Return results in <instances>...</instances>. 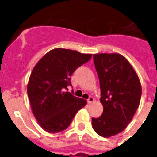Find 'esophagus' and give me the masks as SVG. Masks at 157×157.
Segmentation results:
<instances>
[{
	"mask_svg": "<svg viewBox=\"0 0 157 157\" xmlns=\"http://www.w3.org/2000/svg\"><path fill=\"white\" fill-rule=\"evenodd\" d=\"M93 102H94V98L93 97H89V98L88 99V103L91 104L93 103Z\"/></svg>",
	"mask_w": 157,
	"mask_h": 157,
	"instance_id": "obj_1",
	"label": "esophagus"
}]
</instances>
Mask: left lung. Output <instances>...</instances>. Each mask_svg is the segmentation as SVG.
Here are the masks:
<instances>
[{"label": "left lung", "mask_w": 157, "mask_h": 157, "mask_svg": "<svg viewBox=\"0 0 157 157\" xmlns=\"http://www.w3.org/2000/svg\"><path fill=\"white\" fill-rule=\"evenodd\" d=\"M101 86L103 114L92 119L98 135L110 137L124 130L139 107L141 85L129 61L119 53L93 54Z\"/></svg>", "instance_id": "1"}]
</instances>
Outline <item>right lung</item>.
I'll return each instance as SVG.
<instances>
[{
	"label": "right lung",
	"mask_w": 157,
	"mask_h": 157,
	"mask_svg": "<svg viewBox=\"0 0 157 157\" xmlns=\"http://www.w3.org/2000/svg\"><path fill=\"white\" fill-rule=\"evenodd\" d=\"M91 57L92 54L56 48L44 54L34 66L27 85L28 97L34 117L46 132L66 129L76 113L86 105V100L64 89L71 85L73 72Z\"/></svg>",
	"instance_id": "add662e5"
}]
</instances>
